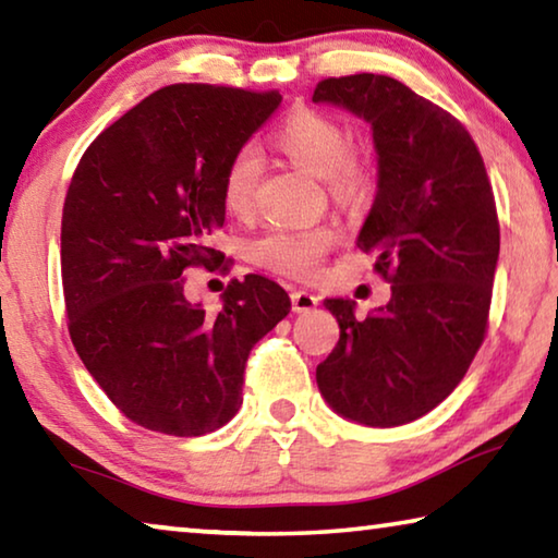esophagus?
I'll list each match as a JSON object with an SVG mask.
<instances>
[{
	"label": "esophagus",
	"mask_w": 558,
	"mask_h": 558,
	"mask_svg": "<svg viewBox=\"0 0 558 558\" xmlns=\"http://www.w3.org/2000/svg\"><path fill=\"white\" fill-rule=\"evenodd\" d=\"M290 300H292V313H310V310L317 307V298L307 290H292Z\"/></svg>",
	"instance_id": "obj_1"
}]
</instances>
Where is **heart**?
Wrapping results in <instances>:
<instances>
[{
	"label": "heart",
	"instance_id": "heart-1",
	"mask_svg": "<svg viewBox=\"0 0 558 558\" xmlns=\"http://www.w3.org/2000/svg\"><path fill=\"white\" fill-rule=\"evenodd\" d=\"M272 143L300 169L327 179L329 194L342 204H362L372 194L374 174L364 159L352 155V137L344 125L317 110H298L282 122ZM260 179V159L251 147L235 153L223 169L221 199L233 216L251 214ZM337 235L327 226L315 229H272L248 245L260 268L305 278L315 272Z\"/></svg>",
	"mask_w": 558,
	"mask_h": 558
}]
</instances>
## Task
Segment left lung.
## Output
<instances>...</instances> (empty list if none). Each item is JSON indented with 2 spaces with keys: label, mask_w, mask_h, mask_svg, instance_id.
Returning <instances> with one entry per match:
<instances>
[{
  "label": "left lung",
  "mask_w": 558,
  "mask_h": 558,
  "mask_svg": "<svg viewBox=\"0 0 558 558\" xmlns=\"http://www.w3.org/2000/svg\"><path fill=\"white\" fill-rule=\"evenodd\" d=\"M313 102L369 122L376 196L356 235L391 300L366 317L327 298L339 342L317 364L329 409L372 428L411 423L448 399L485 339L499 223L470 132L389 75L317 83Z\"/></svg>",
  "instance_id": "1"
}]
</instances>
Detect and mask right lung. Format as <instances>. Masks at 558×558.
Here are the masks:
<instances>
[{
  "mask_svg": "<svg viewBox=\"0 0 558 558\" xmlns=\"http://www.w3.org/2000/svg\"><path fill=\"white\" fill-rule=\"evenodd\" d=\"M280 93L177 83L155 90L93 140L61 221V278L75 352L137 426L204 436L243 403L253 344L290 313L263 276L231 280L209 315L184 298L226 206L229 159L278 110Z\"/></svg>",
  "mask_w": 558,
  "mask_h": 558,
  "instance_id": "obj_1",
  "label": "right lung"
}]
</instances>
